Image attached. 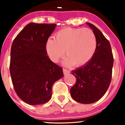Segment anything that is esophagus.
Returning <instances> with one entry per match:
<instances>
[{
	"instance_id": "esophagus-1",
	"label": "esophagus",
	"mask_w": 125,
	"mask_h": 125,
	"mask_svg": "<svg viewBox=\"0 0 125 125\" xmlns=\"http://www.w3.org/2000/svg\"><path fill=\"white\" fill-rule=\"evenodd\" d=\"M63 73H64V74H69L70 73V71H68L67 69L63 68Z\"/></svg>"
}]
</instances>
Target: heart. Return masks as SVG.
Here are the masks:
<instances>
[{
  "label": "heart",
  "mask_w": 125,
  "mask_h": 125,
  "mask_svg": "<svg viewBox=\"0 0 125 125\" xmlns=\"http://www.w3.org/2000/svg\"><path fill=\"white\" fill-rule=\"evenodd\" d=\"M49 39L46 43V51L51 60L57 62L64 54L67 58L65 64L81 66L86 64L94 54L97 40L90 29L63 28Z\"/></svg>",
  "instance_id": "1"
}]
</instances>
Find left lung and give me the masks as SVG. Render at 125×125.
<instances>
[{
  "label": "left lung",
  "instance_id": "obj_1",
  "mask_svg": "<svg viewBox=\"0 0 125 125\" xmlns=\"http://www.w3.org/2000/svg\"><path fill=\"white\" fill-rule=\"evenodd\" d=\"M93 30L97 47L92 59L84 66L72 71L76 83L71 88L73 100L81 104L95 102L106 92L112 80L113 66L110 44L101 32L92 24L86 23Z\"/></svg>",
  "mask_w": 125,
  "mask_h": 125
}]
</instances>
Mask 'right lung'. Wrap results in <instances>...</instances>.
Listing matches in <instances>:
<instances>
[{"mask_svg":"<svg viewBox=\"0 0 125 125\" xmlns=\"http://www.w3.org/2000/svg\"><path fill=\"white\" fill-rule=\"evenodd\" d=\"M55 24L27 25L12 44L10 71L17 95L30 105L47 103L53 83L64 76L62 68L47 55L46 43Z\"/></svg>","mask_w":125,"mask_h":125,"instance_id":"right-lung-1","label":"right lung"}]
</instances>
